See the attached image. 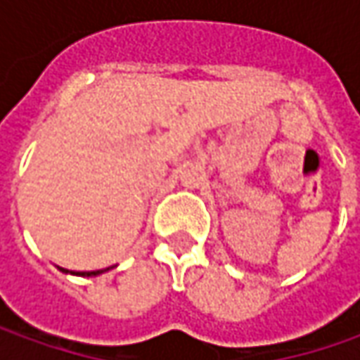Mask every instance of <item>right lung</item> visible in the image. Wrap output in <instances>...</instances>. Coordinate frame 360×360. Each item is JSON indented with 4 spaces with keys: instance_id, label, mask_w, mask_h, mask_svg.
<instances>
[{
    "instance_id": "1",
    "label": "right lung",
    "mask_w": 360,
    "mask_h": 360,
    "mask_svg": "<svg viewBox=\"0 0 360 360\" xmlns=\"http://www.w3.org/2000/svg\"><path fill=\"white\" fill-rule=\"evenodd\" d=\"M105 270H108V269H105ZM65 272H68V270H65ZM100 272H104V270H90V272H74V274H79V276H96V274H100Z\"/></svg>"
}]
</instances>
